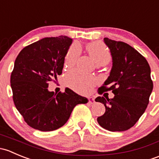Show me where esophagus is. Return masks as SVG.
<instances>
[{"label": "esophagus", "instance_id": "esophagus-1", "mask_svg": "<svg viewBox=\"0 0 159 159\" xmlns=\"http://www.w3.org/2000/svg\"><path fill=\"white\" fill-rule=\"evenodd\" d=\"M88 100H89V103L90 104H93L94 103V98L93 97V96H89V97H88Z\"/></svg>", "mask_w": 159, "mask_h": 159}]
</instances>
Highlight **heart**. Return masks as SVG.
I'll use <instances>...</instances> for the list:
<instances>
[{"label":"heart","mask_w":159,"mask_h":159,"mask_svg":"<svg viewBox=\"0 0 159 159\" xmlns=\"http://www.w3.org/2000/svg\"><path fill=\"white\" fill-rule=\"evenodd\" d=\"M86 50L99 66L106 65L112 59V53L106 44L101 41H94L86 45ZM80 53V47L73 45L69 50L65 59L66 67H71L76 63ZM66 85L80 93H86L96 84V79L90 75L83 74L79 71H70L66 75Z\"/></svg>","instance_id":"b5f03b06"}]
</instances>
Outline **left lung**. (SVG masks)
<instances>
[{
    "label": "left lung",
    "mask_w": 159,
    "mask_h": 159,
    "mask_svg": "<svg viewBox=\"0 0 159 159\" xmlns=\"http://www.w3.org/2000/svg\"><path fill=\"white\" fill-rule=\"evenodd\" d=\"M104 42L112 53V67L99 93L112 90L115 96L95 99L106 108L97 122L106 130L122 132L132 128L146 109L153 89L151 70L146 59L129 44L107 37Z\"/></svg>",
    "instance_id": "left-lung-1"
}]
</instances>
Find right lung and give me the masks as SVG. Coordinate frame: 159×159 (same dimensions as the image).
<instances>
[{"mask_svg":"<svg viewBox=\"0 0 159 159\" xmlns=\"http://www.w3.org/2000/svg\"><path fill=\"white\" fill-rule=\"evenodd\" d=\"M72 40L66 36L46 37L24 47L11 75L13 100L32 128L49 132L63 126L77 104L88 99L69 88L64 93L48 90L49 83L62 73Z\"/></svg>","mask_w":159,"mask_h":159,"instance_id":"right-lung-1","label":"right lung"}]
</instances>
